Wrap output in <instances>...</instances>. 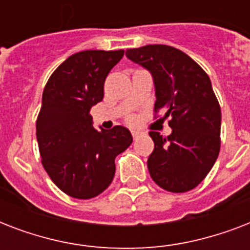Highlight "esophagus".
Masks as SVG:
<instances>
[{"label":"esophagus","instance_id":"1","mask_svg":"<svg viewBox=\"0 0 250 250\" xmlns=\"http://www.w3.org/2000/svg\"><path fill=\"white\" fill-rule=\"evenodd\" d=\"M131 133H132L133 139H136V137H139V135H140V131H137V129H132V131H131Z\"/></svg>","mask_w":250,"mask_h":250}]
</instances>
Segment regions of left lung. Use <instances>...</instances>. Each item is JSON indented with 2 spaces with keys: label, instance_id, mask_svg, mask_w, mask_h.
Segmentation results:
<instances>
[{
  "label": "left lung",
  "instance_id": "obj_1",
  "mask_svg": "<svg viewBox=\"0 0 250 250\" xmlns=\"http://www.w3.org/2000/svg\"><path fill=\"white\" fill-rule=\"evenodd\" d=\"M127 58L150 71L156 85L154 113L170 117V136L149 135L154 150L148 170L164 189H193L209 174L221 149V106L209 76L189 56L168 45L127 49Z\"/></svg>",
  "mask_w": 250,
  "mask_h": 250
}]
</instances>
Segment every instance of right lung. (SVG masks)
Here are the masks:
<instances>
[{
	"label": "right lung",
	"instance_id": "right-lung-1",
	"mask_svg": "<svg viewBox=\"0 0 250 250\" xmlns=\"http://www.w3.org/2000/svg\"><path fill=\"white\" fill-rule=\"evenodd\" d=\"M125 50H84L56 68L42 92L36 121L41 164L71 197L93 198L113 182L115 157L132 144L123 125L98 131L90 107L104 98V84Z\"/></svg>",
	"mask_w": 250,
	"mask_h": 250
}]
</instances>
